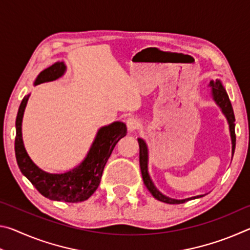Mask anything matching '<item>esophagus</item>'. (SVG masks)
Listing matches in <instances>:
<instances>
[{
	"label": "esophagus",
	"instance_id": "obj_1",
	"mask_svg": "<svg viewBox=\"0 0 250 250\" xmlns=\"http://www.w3.org/2000/svg\"><path fill=\"white\" fill-rule=\"evenodd\" d=\"M140 125V120L135 117H130L128 120H126V128L130 131V132H133V131L137 130Z\"/></svg>",
	"mask_w": 250,
	"mask_h": 250
}]
</instances>
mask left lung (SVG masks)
<instances>
[{"label": "left lung", "mask_w": 250, "mask_h": 250, "mask_svg": "<svg viewBox=\"0 0 250 250\" xmlns=\"http://www.w3.org/2000/svg\"><path fill=\"white\" fill-rule=\"evenodd\" d=\"M210 88V96L213 100L215 101L219 108H221L223 115L225 116L226 120L229 125V132H230V139H231V155H234L235 152V146H236V135H235V116H234V110H232L230 100L228 98V95L226 92V89L224 88L222 82L219 79L211 80L209 83ZM139 146H140V168H141V174L143 182L146 188L149 189V192L155 197L158 201H161L163 203H167V204H182L189 200H194V198H200L204 195H197L188 198H184V200H175V198H171L164 194L161 193L156 186L154 185L153 181L151 180V176L149 174V170H147V163H149V150H147L146 142L143 139H138Z\"/></svg>", "instance_id": "left-lung-1"}]
</instances>
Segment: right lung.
I'll use <instances>...</instances> for the list:
<instances>
[{
    "mask_svg": "<svg viewBox=\"0 0 250 250\" xmlns=\"http://www.w3.org/2000/svg\"><path fill=\"white\" fill-rule=\"evenodd\" d=\"M64 62H57L41 71L34 86L54 82L66 73ZM31 95L25 96L20 104L16 117L15 155L18 166L24 176L35 186L42 195L52 201L78 203L89 198L100 184L105 163L111 155L117 142L126 134V126L121 121H115L101 126L97 132L89 151L83 162L64 173H49L36 166L25 150L22 137V122L25 108Z\"/></svg>",
    "mask_w": 250,
    "mask_h": 250,
    "instance_id": "obj_1",
    "label": "right lung"
}]
</instances>
